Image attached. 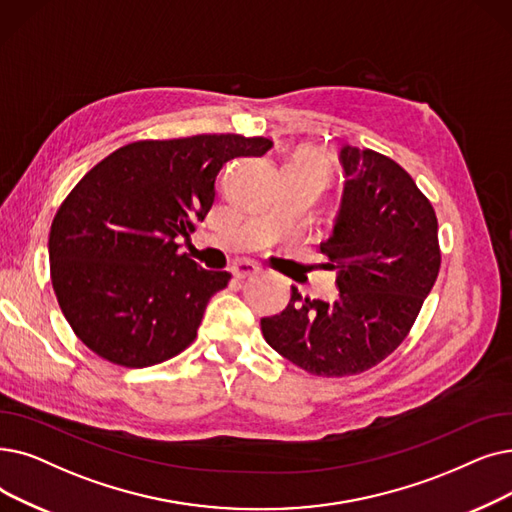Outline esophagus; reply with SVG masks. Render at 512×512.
<instances>
[{
    "label": "esophagus",
    "instance_id": "obj_1",
    "mask_svg": "<svg viewBox=\"0 0 512 512\" xmlns=\"http://www.w3.org/2000/svg\"><path fill=\"white\" fill-rule=\"evenodd\" d=\"M232 274L234 278L238 280H244V278H251L255 274H259V265L255 261H249V259H240L232 265Z\"/></svg>",
    "mask_w": 512,
    "mask_h": 512
}]
</instances>
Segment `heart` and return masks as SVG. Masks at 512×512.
I'll return each mask as SVG.
<instances>
[{"label": "heart", "instance_id": "obj_1", "mask_svg": "<svg viewBox=\"0 0 512 512\" xmlns=\"http://www.w3.org/2000/svg\"><path fill=\"white\" fill-rule=\"evenodd\" d=\"M307 163H311V165H318V167H322L318 161H307Z\"/></svg>", "mask_w": 512, "mask_h": 512}]
</instances>
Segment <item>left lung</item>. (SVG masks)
I'll use <instances>...</instances> for the list:
<instances>
[{"label":"left lung","mask_w":512,"mask_h":512,"mask_svg":"<svg viewBox=\"0 0 512 512\" xmlns=\"http://www.w3.org/2000/svg\"><path fill=\"white\" fill-rule=\"evenodd\" d=\"M343 198L320 251L337 301L303 299L261 318L263 339L318 376L358 374L385 360L414 324L439 274L437 217L412 177L374 150L345 144Z\"/></svg>","instance_id":"1"}]
</instances>
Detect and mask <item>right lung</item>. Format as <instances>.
<instances>
[{
  "mask_svg": "<svg viewBox=\"0 0 512 512\" xmlns=\"http://www.w3.org/2000/svg\"><path fill=\"white\" fill-rule=\"evenodd\" d=\"M268 138L142 140L108 154L66 196L50 230V272L75 335L129 368L186 349L230 274L177 255L215 203V180L236 157H263Z\"/></svg>",
  "mask_w": 512,
  "mask_h": 512,
  "instance_id": "1",
  "label": "right lung"
}]
</instances>
